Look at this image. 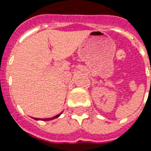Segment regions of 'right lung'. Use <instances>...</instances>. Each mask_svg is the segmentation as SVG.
<instances>
[{"mask_svg": "<svg viewBox=\"0 0 151 151\" xmlns=\"http://www.w3.org/2000/svg\"><path fill=\"white\" fill-rule=\"evenodd\" d=\"M61 114H62V113H60V114H57V115H55V116H54V117H52V118H47V119H38V118H35L34 119H36V120H42V121H50V120L55 119H56V118H58Z\"/></svg>", "mask_w": 151, "mask_h": 151, "instance_id": "obj_1", "label": "right lung"}]
</instances>
